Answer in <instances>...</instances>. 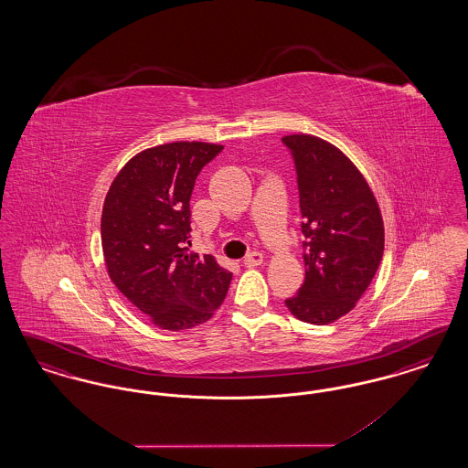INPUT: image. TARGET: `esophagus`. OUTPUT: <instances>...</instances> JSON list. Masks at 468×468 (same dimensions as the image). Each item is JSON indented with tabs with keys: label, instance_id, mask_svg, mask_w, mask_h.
I'll use <instances>...</instances> for the list:
<instances>
[{
	"label": "esophagus",
	"instance_id": "1",
	"mask_svg": "<svg viewBox=\"0 0 468 468\" xmlns=\"http://www.w3.org/2000/svg\"><path fill=\"white\" fill-rule=\"evenodd\" d=\"M263 263V254L261 252H249L244 258L245 267H260Z\"/></svg>",
	"mask_w": 468,
	"mask_h": 468
}]
</instances>
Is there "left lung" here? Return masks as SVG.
I'll use <instances>...</instances> for the list:
<instances>
[{
	"label": "left lung",
	"mask_w": 468,
	"mask_h": 468,
	"mask_svg": "<svg viewBox=\"0 0 468 468\" xmlns=\"http://www.w3.org/2000/svg\"><path fill=\"white\" fill-rule=\"evenodd\" d=\"M300 191L305 281L286 300L291 314L330 324L356 307L384 252L378 200L356 165L314 134H288Z\"/></svg>",
	"instance_id": "1"
}]
</instances>
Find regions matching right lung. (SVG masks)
Returning <instances> with one entry per match:
<instances>
[{"label": "right lung", "instance_id": "add662e5", "mask_svg": "<svg viewBox=\"0 0 468 468\" xmlns=\"http://www.w3.org/2000/svg\"><path fill=\"white\" fill-rule=\"evenodd\" d=\"M223 151L172 142L132 157L113 178L101 212V247L115 288L163 330L208 321L223 303L231 271L210 254H187L189 200L201 168Z\"/></svg>", "mask_w": 468, "mask_h": 468}]
</instances>
